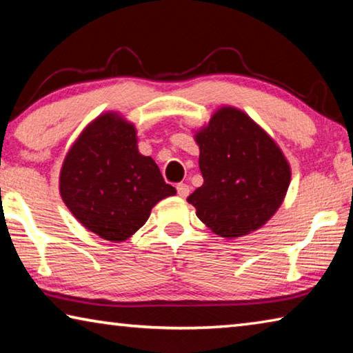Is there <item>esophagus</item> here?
<instances>
[{"instance_id":"1","label":"esophagus","mask_w":353,"mask_h":353,"mask_svg":"<svg viewBox=\"0 0 353 353\" xmlns=\"http://www.w3.org/2000/svg\"><path fill=\"white\" fill-rule=\"evenodd\" d=\"M177 194L181 196V198H187L190 194V187L187 183H179L177 185Z\"/></svg>"}]
</instances>
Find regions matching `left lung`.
I'll use <instances>...</instances> for the list:
<instances>
[{
	"mask_svg": "<svg viewBox=\"0 0 353 353\" xmlns=\"http://www.w3.org/2000/svg\"><path fill=\"white\" fill-rule=\"evenodd\" d=\"M204 183L188 196L213 234L234 240L261 229L282 205L291 166L246 112L223 105L194 132Z\"/></svg>",
	"mask_w": 353,
	"mask_h": 353,
	"instance_id": "1",
	"label": "left lung"
}]
</instances>
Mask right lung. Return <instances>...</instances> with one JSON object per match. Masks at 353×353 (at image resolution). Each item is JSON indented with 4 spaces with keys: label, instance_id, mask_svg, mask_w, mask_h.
<instances>
[{
    "label": "right lung",
    "instance_id": "obj_1",
    "mask_svg": "<svg viewBox=\"0 0 353 353\" xmlns=\"http://www.w3.org/2000/svg\"><path fill=\"white\" fill-rule=\"evenodd\" d=\"M137 143L134 123L119 112L101 113L71 145L59 176V193L71 214L112 243L126 241L157 202L176 194Z\"/></svg>",
    "mask_w": 353,
    "mask_h": 353
}]
</instances>
